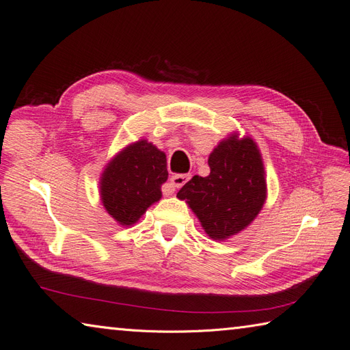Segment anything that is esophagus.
<instances>
[{
    "mask_svg": "<svg viewBox=\"0 0 350 350\" xmlns=\"http://www.w3.org/2000/svg\"><path fill=\"white\" fill-rule=\"evenodd\" d=\"M189 178H191V175H189V174H176L171 178V185L174 187V189L181 188Z\"/></svg>",
    "mask_w": 350,
    "mask_h": 350,
    "instance_id": "esophagus-1",
    "label": "esophagus"
}]
</instances>
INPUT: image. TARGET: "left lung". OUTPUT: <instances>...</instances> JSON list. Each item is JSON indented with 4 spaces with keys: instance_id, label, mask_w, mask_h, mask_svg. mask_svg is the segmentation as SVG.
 Returning <instances> with one entry per match:
<instances>
[{
    "instance_id": "obj_1",
    "label": "left lung",
    "mask_w": 350,
    "mask_h": 350,
    "mask_svg": "<svg viewBox=\"0 0 350 350\" xmlns=\"http://www.w3.org/2000/svg\"><path fill=\"white\" fill-rule=\"evenodd\" d=\"M208 176L194 175L176 197L185 200L211 239L224 241L257 217L267 197L264 165L250 137L232 134L208 156Z\"/></svg>"
}]
</instances>
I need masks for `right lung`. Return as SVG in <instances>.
<instances>
[{"label":"right lung","mask_w":350,"mask_h":350,"mask_svg":"<svg viewBox=\"0 0 350 350\" xmlns=\"http://www.w3.org/2000/svg\"><path fill=\"white\" fill-rule=\"evenodd\" d=\"M166 179V154L147 140L135 142L105 167L100 179L103 207L120 225L131 226L161 200Z\"/></svg>","instance_id":"right-lung-1"}]
</instances>
